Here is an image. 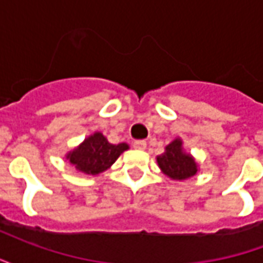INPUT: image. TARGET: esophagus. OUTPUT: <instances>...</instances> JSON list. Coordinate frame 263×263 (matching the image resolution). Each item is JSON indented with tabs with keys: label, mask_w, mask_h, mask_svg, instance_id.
Instances as JSON below:
<instances>
[{
	"label": "esophagus",
	"mask_w": 263,
	"mask_h": 263,
	"mask_svg": "<svg viewBox=\"0 0 263 263\" xmlns=\"http://www.w3.org/2000/svg\"><path fill=\"white\" fill-rule=\"evenodd\" d=\"M134 148L139 149V151H143V149H146V142H145V141H135V142H134Z\"/></svg>",
	"instance_id": "obj_1"
}]
</instances>
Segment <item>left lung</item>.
<instances>
[{
	"mask_svg": "<svg viewBox=\"0 0 263 263\" xmlns=\"http://www.w3.org/2000/svg\"><path fill=\"white\" fill-rule=\"evenodd\" d=\"M156 160L160 171L173 180H184L197 173V162L192 155L184 152L180 138L169 143Z\"/></svg>",
	"mask_w": 263,
	"mask_h": 263,
	"instance_id": "8db88e82",
	"label": "left lung"
}]
</instances>
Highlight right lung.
<instances>
[{
	"mask_svg": "<svg viewBox=\"0 0 263 263\" xmlns=\"http://www.w3.org/2000/svg\"><path fill=\"white\" fill-rule=\"evenodd\" d=\"M128 148L129 146L125 142L114 145L109 143L101 132H94L77 148L70 151L66 155V159H69L77 171L94 176L111 167L120 155Z\"/></svg>",
	"mask_w": 263,
	"mask_h": 263,
	"instance_id": "obj_1",
	"label": "right lung"
}]
</instances>
